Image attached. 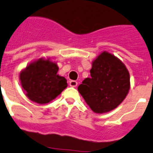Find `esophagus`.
Wrapping results in <instances>:
<instances>
[{
    "mask_svg": "<svg viewBox=\"0 0 153 153\" xmlns=\"http://www.w3.org/2000/svg\"><path fill=\"white\" fill-rule=\"evenodd\" d=\"M78 83L76 80H71V81H69V85L73 87V88H76V86H77Z\"/></svg>",
    "mask_w": 153,
    "mask_h": 153,
    "instance_id": "1",
    "label": "esophagus"
}]
</instances>
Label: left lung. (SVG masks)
<instances>
[{"label":"left lung","instance_id":"8db88e82","mask_svg":"<svg viewBox=\"0 0 153 153\" xmlns=\"http://www.w3.org/2000/svg\"><path fill=\"white\" fill-rule=\"evenodd\" d=\"M90 78H85L78 91L95 113H108L117 108L128 94L130 74L123 62L103 51L92 62Z\"/></svg>","mask_w":153,"mask_h":153}]
</instances>
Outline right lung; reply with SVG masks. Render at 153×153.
<instances>
[{"mask_svg":"<svg viewBox=\"0 0 153 153\" xmlns=\"http://www.w3.org/2000/svg\"><path fill=\"white\" fill-rule=\"evenodd\" d=\"M59 66L50 58H39L26 65L19 80L26 97L40 105L54 100L68 86L64 76L57 74Z\"/></svg>","mask_w":153,"mask_h":153,"instance_id":"add662e5","label":"right lung"}]
</instances>
